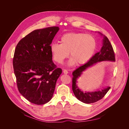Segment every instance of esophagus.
Masks as SVG:
<instances>
[{
  "label": "esophagus",
  "instance_id": "34e87169",
  "mask_svg": "<svg viewBox=\"0 0 129 129\" xmlns=\"http://www.w3.org/2000/svg\"><path fill=\"white\" fill-rule=\"evenodd\" d=\"M63 73L67 74H68V71H67V70H63Z\"/></svg>",
  "mask_w": 129,
  "mask_h": 129
}]
</instances>
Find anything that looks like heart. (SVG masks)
<instances>
[{
	"label": "heart",
	"mask_w": 129,
	"mask_h": 129,
	"mask_svg": "<svg viewBox=\"0 0 129 129\" xmlns=\"http://www.w3.org/2000/svg\"><path fill=\"white\" fill-rule=\"evenodd\" d=\"M60 44L54 43L50 50L55 62L61 63L70 53L72 57L69 64L72 66L76 62L83 64L92 57L97 47L95 38L90 34L82 33H68L60 39Z\"/></svg>",
	"instance_id": "obj_1"
}]
</instances>
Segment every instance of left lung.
Masks as SVG:
<instances>
[{
	"label": "left lung",
	"mask_w": 129,
	"mask_h": 129,
	"mask_svg": "<svg viewBox=\"0 0 129 129\" xmlns=\"http://www.w3.org/2000/svg\"><path fill=\"white\" fill-rule=\"evenodd\" d=\"M101 35H103L102 34ZM106 60L115 61V56L109 39L103 35V46L100 51L93 55L87 62L79 67L73 73L72 89L75 96L80 101L86 104L96 102L102 99L110 89V87L108 86L102 90L83 92L78 87L76 84L77 78L80 76L83 72L98 62Z\"/></svg>",
	"instance_id": "left-lung-1"
}]
</instances>
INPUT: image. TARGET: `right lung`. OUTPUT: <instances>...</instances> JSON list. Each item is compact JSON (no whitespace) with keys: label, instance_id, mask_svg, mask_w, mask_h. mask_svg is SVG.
Returning <instances> with one entry per match:
<instances>
[{"label":"right lung","instance_id":"add662e5","mask_svg":"<svg viewBox=\"0 0 129 129\" xmlns=\"http://www.w3.org/2000/svg\"><path fill=\"white\" fill-rule=\"evenodd\" d=\"M59 27L34 30L16 46L13 59L19 91L29 102L42 105L52 99L62 73L52 60L50 46Z\"/></svg>","mask_w":129,"mask_h":129}]
</instances>
